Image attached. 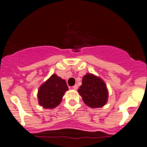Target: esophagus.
<instances>
[{
	"mask_svg": "<svg viewBox=\"0 0 147 147\" xmlns=\"http://www.w3.org/2000/svg\"><path fill=\"white\" fill-rule=\"evenodd\" d=\"M73 89H74V90H77L78 89L77 85H75L74 86H73Z\"/></svg>",
	"mask_w": 147,
	"mask_h": 147,
	"instance_id": "obj_1",
	"label": "esophagus"
}]
</instances>
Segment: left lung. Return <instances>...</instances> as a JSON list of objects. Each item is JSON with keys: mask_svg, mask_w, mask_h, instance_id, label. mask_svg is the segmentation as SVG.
I'll list each match as a JSON object with an SVG mask.
<instances>
[{"mask_svg": "<svg viewBox=\"0 0 147 147\" xmlns=\"http://www.w3.org/2000/svg\"><path fill=\"white\" fill-rule=\"evenodd\" d=\"M82 99L90 107H101L107 103L108 92L105 82L100 78L87 74L78 90Z\"/></svg>", "mask_w": 147, "mask_h": 147, "instance_id": "1", "label": "left lung"}]
</instances>
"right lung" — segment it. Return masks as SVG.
<instances>
[{"label": "right lung", "mask_w": 147, "mask_h": 147, "mask_svg": "<svg viewBox=\"0 0 147 147\" xmlns=\"http://www.w3.org/2000/svg\"><path fill=\"white\" fill-rule=\"evenodd\" d=\"M67 90L65 81L53 74L39 88V104L44 108H54L59 105L65 92Z\"/></svg>", "instance_id": "add662e5"}]
</instances>
